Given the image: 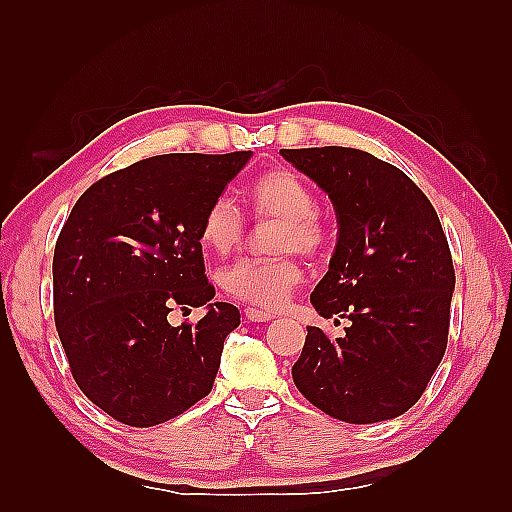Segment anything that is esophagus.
Here are the masks:
<instances>
[{
	"mask_svg": "<svg viewBox=\"0 0 512 512\" xmlns=\"http://www.w3.org/2000/svg\"><path fill=\"white\" fill-rule=\"evenodd\" d=\"M244 314H246V319L253 321V323H266V321H273V319H275L273 312L257 310V308H246Z\"/></svg>",
	"mask_w": 512,
	"mask_h": 512,
	"instance_id": "esophagus-1",
	"label": "esophagus"
}]
</instances>
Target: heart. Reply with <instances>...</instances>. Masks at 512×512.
<instances>
[{
    "instance_id": "heart-1",
    "label": "heart",
    "mask_w": 512,
    "mask_h": 512,
    "mask_svg": "<svg viewBox=\"0 0 512 512\" xmlns=\"http://www.w3.org/2000/svg\"><path fill=\"white\" fill-rule=\"evenodd\" d=\"M248 204L257 217H279L277 250L299 248L303 253H319L328 242V226L314 211L317 198L297 173L281 169L259 176L248 189ZM244 224L235 202L220 195L202 215V244L215 253H228L242 239ZM301 279L303 270L295 255L244 257L220 273V284L228 295L264 310H277Z\"/></svg>"
}]
</instances>
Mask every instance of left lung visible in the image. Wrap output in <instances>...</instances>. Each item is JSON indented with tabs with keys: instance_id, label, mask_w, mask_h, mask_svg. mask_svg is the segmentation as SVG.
I'll list each match as a JSON object with an SVG mask.
<instances>
[{
	"instance_id": "8db88e82",
	"label": "left lung",
	"mask_w": 512,
	"mask_h": 512,
	"mask_svg": "<svg viewBox=\"0 0 512 512\" xmlns=\"http://www.w3.org/2000/svg\"><path fill=\"white\" fill-rule=\"evenodd\" d=\"M279 154L332 200L339 233L310 301L325 319H350L336 341L308 325L292 380L336 420L398 418L420 400L447 350L455 273L438 213L407 173L367 151Z\"/></svg>"
}]
</instances>
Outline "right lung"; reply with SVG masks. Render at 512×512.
I'll use <instances>...</instances> for the list:
<instances>
[{
	"mask_svg": "<svg viewBox=\"0 0 512 512\" xmlns=\"http://www.w3.org/2000/svg\"><path fill=\"white\" fill-rule=\"evenodd\" d=\"M253 151L167 154L94 182L54 246V323L76 385L129 427H154L209 396L239 310L204 275L202 215ZM207 308L171 326L173 307Z\"/></svg>",
	"mask_w": 512,
	"mask_h": 512,
	"instance_id": "add662e5",
	"label": "right lung"
}]
</instances>
